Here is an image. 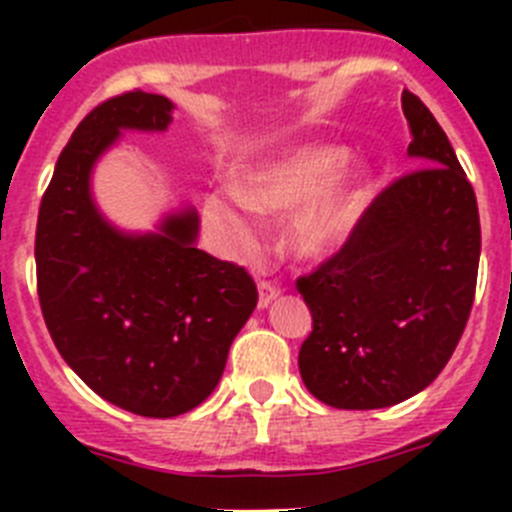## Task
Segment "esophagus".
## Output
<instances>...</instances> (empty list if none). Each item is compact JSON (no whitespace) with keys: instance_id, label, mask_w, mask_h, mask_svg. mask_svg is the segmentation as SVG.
Masks as SVG:
<instances>
[{"instance_id":"esophagus-1","label":"esophagus","mask_w":512,"mask_h":512,"mask_svg":"<svg viewBox=\"0 0 512 512\" xmlns=\"http://www.w3.org/2000/svg\"><path fill=\"white\" fill-rule=\"evenodd\" d=\"M282 289L271 282H259V307H269L271 302L277 300Z\"/></svg>"}]
</instances>
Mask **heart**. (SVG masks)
Masks as SVG:
<instances>
[{
	"mask_svg": "<svg viewBox=\"0 0 512 512\" xmlns=\"http://www.w3.org/2000/svg\"><path fill=\"white\" fill-rule=\"evenodd\" d=\"M372 200V176L364 164H346L336 146H300L241 176V194H207L202 212L233 248L253 241V210L292 215L287 246L300 261L336 256L364 220Z\"/></svg>",
	"mask_w": 512,
	"mask_h": 512,
	"instance_id": "obj_1",
	"label": "heart"
}]
</instances>
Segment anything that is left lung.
<instances>
[{"instance_id":"left-lung-1","label":"left lung","mask_w":512,"mask_h":512,"mask_svg":"<svg viewBox=\"0 0 512 512\" xmlns=\"http://www.w3.org/2000/svg\"><path fill=\"white\" fill-rule=\"evenodd\" d=\"M420 169L384 189L354 238L297 289L312 312L300 348L307 390L330 408H390L449 364L477 287V197L449 138L402 92Z\"/></svg>"}]
</instances>
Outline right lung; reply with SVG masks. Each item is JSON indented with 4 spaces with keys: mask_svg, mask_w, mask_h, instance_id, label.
I'll use <instances>...</instances> for the list:
<instances>
[{
    "mask_svg": "<svg viewBox=\"0 0 512 512\" xmlns=\"http://www.w3.org/2000/svg\"><path fill=\"white\" fill-rule=\"evenodd\" d=\"M174 102L128 92L94 107L56 161L40 202L35 266L43 318L63 361L99 397L146 418L202 405L259 292L246 269L197 248L189 205L146 233L117 228L92 194L122 133H164Z\"/></svg>",
    "mask_w": 512,
    "mask_h": 512,
    "instance_id": "1",
    "label": "right lung"
}]
</instances>
